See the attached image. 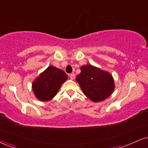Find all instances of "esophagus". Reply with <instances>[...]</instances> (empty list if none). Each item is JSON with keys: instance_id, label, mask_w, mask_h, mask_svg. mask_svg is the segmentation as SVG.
<instances>
[{"instance_id": "34e87169", "label": "esophagus", "mask_w": 148, "mask_h": 148, "mask_svg": "<svg viewBox=\"0 0 148 148\" xmlns=\"http://www.w3.org/2000/svg\"><path fill=\"white\" fill-rule=\"evenodd\" d=\"M69 77H70V79L72 80H74V79H75V74H69Z\"/></svg>"}]
</instances>
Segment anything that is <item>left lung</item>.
I'll return each instance as SVG.
<instances>
[{
	"mask_svg": "<svg viewBox=\"0 0 148 148\" xmlns=\"http://www.w3.org/2000/svg\"><path fill=\"white\" fill-rule=\"evenodd\" d=\"M84 94L93 102L102 101L109 97L115 89L114 79L107 71L86 64L76 78Z\"/></svg>",
	"mask_w": 148,
	"mask_h": 148,
	"instance_id": "left-lung-1",
	"label": "left lung"
}]
</instances>
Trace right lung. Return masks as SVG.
Here are the masks:
<instances>
[{"instance_id":"add662e5","label":"right lung","mask_w":148,"mask_h":148,"mask_svg":"<svg viewBox=\"0 0 148 148\" xmlns=\"http://www.w3.org/2000/svg\"><path fill=\"white\" fill-rule=\"evenodd\" d=\"M67 78L68 76L63 70L54 66H49L32 83V89L35 97L42 101L52 99Z\"/></svg>"}]
</instances>
